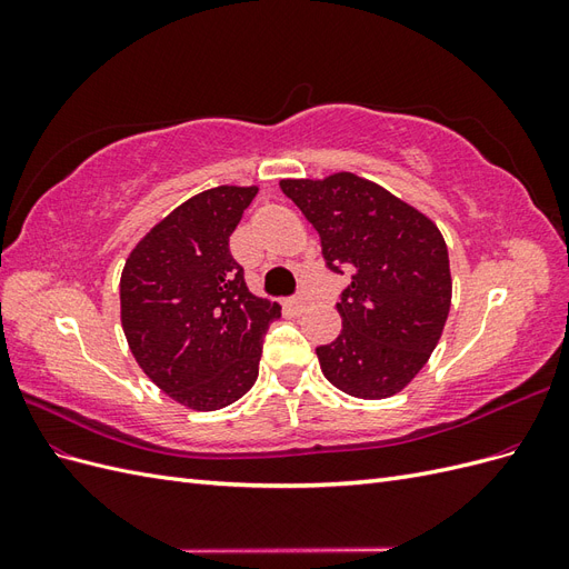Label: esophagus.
<instances>
[{"mask_svg":"<svg viewBox=\"0 0 569 569\" xmlns=\"http://www.w3.org/2000/svg\"><path fill=\"white\" fill-rule=\"evenodd\" d=\"M287 303H289L291 308H297V311H301V308H306V303H308V295H306V291H299V295L291 297Z\"/></svg>","mask_w":569,"mask_h":569,"instance_id":"1","label":"esophagus"}]
</instances>
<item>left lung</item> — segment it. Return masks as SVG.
<instances>
[{"mask_svg": "<svg viewBox=\"0 0 569 569\" xmlns=\"http://www.w3.org/2000/svg\"><path fill=\"white\" fill-rule=\"evenodd\" d=\"M280 187L318 230L325 266L351 274L337 303L341 335L316 349L322 375L356 399L399 393L427 363L449 318V249L439 228L353 173Z\"/></svg>", "mask_w": 569, "mask_h": 569, "instance_id": "left-lung-1", "label": "left lung"}]
</instances>
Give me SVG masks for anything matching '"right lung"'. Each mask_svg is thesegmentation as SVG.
Listing matches in <instances>:
<instances>
[{
  "label": "right lung",
  "instance_id": "add662e5",
  "mask_svg": "<svg viewBox=\"0 0 569 569\" xmlns=\"http://www.w3.org/2000/svg\"><path fill=\"white\" fill-rule=\"evenodd\" d=\"M258 187L220 184L151 228L120 274V322L137 363L170 399L218 410L253 387L280 303L253 297L230 234Z\"/></svg>",
  "mask_w": 569,
  "mask_h": 569
}]
</instances>
